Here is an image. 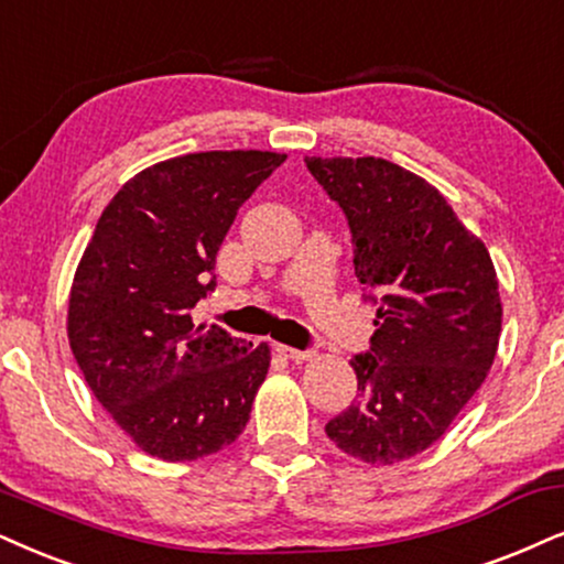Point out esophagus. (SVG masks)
I'll list each match as a JSON object with an SVG mask.
<instances>
[{
    "instance_id": "obj_1",
    "label": "esophagus",
    "mask_w": 564,
    "mask_h": 564,
    "mask_svg": "<svg viewBox=\"0 0 564 564\" xmlns=\"http://www.w3.org/2000/svg\"><path fill=\"white\" fill-rule=\"evenodd\" d=\"M275 351L281 356H286V359H294V361H306L312 359V351H302V348H294V346H286V344H275Z\"/></svg>"
}]
</instances>
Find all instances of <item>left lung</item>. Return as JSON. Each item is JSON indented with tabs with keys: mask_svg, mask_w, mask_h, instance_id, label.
<instances>
[{
	"mask_svg": "<svg viewBox=\"0 0 564 564\" xmlns=\"http://www.w3.org/2000/svg\"><path fill=\"white\" fill-rule=\"evenodd\" d=\"M304 163L346 213L356 278L380 294L372 346L351 359L359 393L325 432L390 466L434 445L487 380L500 283L484 241L422 176L375 155Z\"/></svg>",
	"mask_w": 564,
	"mask_h": 564,
	"instance_id": "1",
	"label": "left lung"
}]
</instances>
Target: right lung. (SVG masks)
Masks as SVG:
<instances>
[{
    "label": "right lung",
    "mask_w": 564,
    "mask_h": 564,
    "mask_svg": "<svg viewBox=\"0 0 564 564\" xmlns=\"http://www.w3.org/2000/svg\"><path fill=\"white\" fill-rule=\"evenodd\" d=\"M286 161L208 151L153 163L98 218L69 289L67 338L111 419L153 458L197 460L245 432L270 367L268 344L192 323L216 289L237 210Z\"/></svg>",
    "instance_id": "obj_1"
}]
</instances>
